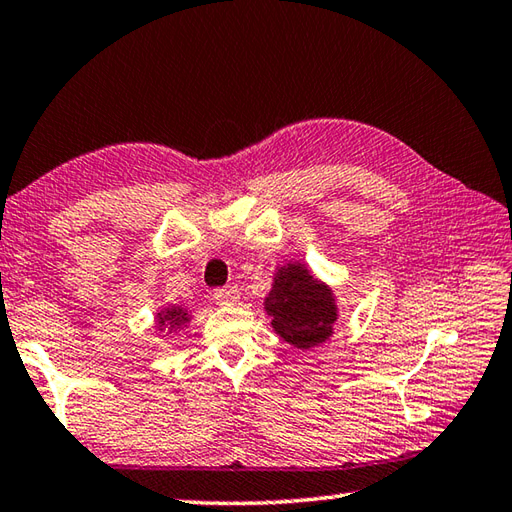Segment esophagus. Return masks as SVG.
<instances>
[{
    "label": "esophagus",
    "instance_id": "obj_1",
    "mask_svg": "<svg viewBox=\"0 0 512 512\" xmlns=\"http://www.w3.org/2000/svg\"><path fill=\"white\" fill-rule=\"evenodd\" d=\"M213 299L219 306H230L239 299V288L237 286H224V288H215Z\"/></svg>",
    "mask_w": 512,
    "mask_h": 512
}]
</instances>
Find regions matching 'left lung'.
Instances as JSON below:
<instances>
[{"label":"left lung","instance_id":"8db88e82","mask_svg":"<svg viewBox=\"0 0 512 512\" xmlns=\"http://www.w3.org/2000/svg\"><path fill=\"white\" fill-rule=\"evenodd\" d=\"M266 313L275 333L297 348L326 342L337 319L335 297L302 264L279 268L273 290L266 297Z\"/></svg>","mask_w":512,"mask_h":512}]
</instances>
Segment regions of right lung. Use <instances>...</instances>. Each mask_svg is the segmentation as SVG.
<instances>
[{"mask_svg": "<svg viewBox=\"0 0 512 512\" xmlns=\"http://www.w3.org/2000/svg\"><path fill=\"white\" fill-rule=\"evenodd\" d=\"M157 317H159V330L175 328V326H182L188 322V313H184L182 308H175V306L162 310V315L157 313Z\"/></svg>", "mask_w": 512, "mask_h": 512, "instance_id": "1", "label": "right lung"}]
</instances>
